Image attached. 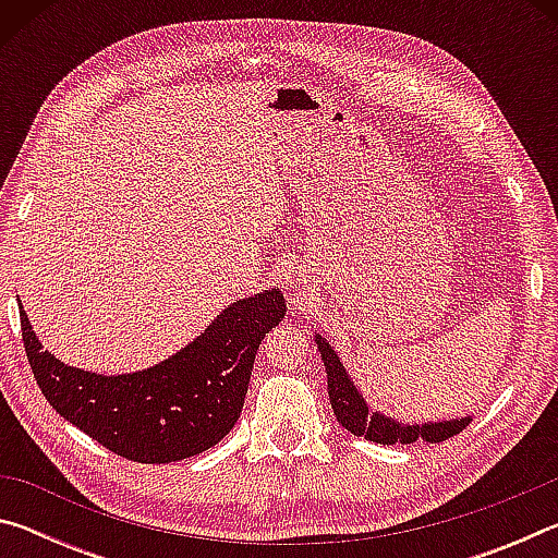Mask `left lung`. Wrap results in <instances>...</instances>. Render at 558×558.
<instances>
[{
    "label": "left lung",
    "instance_id": "1",
    "mask_svg": "<svg viewBox=\"0 0 558 558\" xmlns=\"http://www.w3.org/2000/svg\"><path fill=\"white\" fill-rule=\"evenodd\" d=\"M319 354H323L325 369H327V391L329 403L337 421L354 433V436H364L366 440L381 442V446H393V442H413L423 438L426 442H440L450 436H456L468 426L470 418L462 421H442V423H426V426H401L381 413H372L354 384L349 381L342 362H339L335 349L329 347L323 337H317Z\"/></svg>",
    "mask_w": 558,
    "mask_h": 558
}]
</instances>
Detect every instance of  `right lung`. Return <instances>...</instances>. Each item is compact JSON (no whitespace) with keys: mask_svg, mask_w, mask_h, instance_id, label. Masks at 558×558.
Segmentation results:
<instances>
[{"mask_svg":"<svg viewBox=\"0 0 558 558\" xmlns=\"http://www.w3.org/2000/svg\"><path fill=\"white\" fill-rule=\"evenodd\" d=\"M286 315L280 290L239 300L199 339L147 372L88 374L61 364L22 317L34 379L56 413L120 458L159 465L209 450L239 421L258 347Z\"/></svg>","mask_w":558,"mask_h":558,"instance_id":"right-lung-1","label":"right lung"}]
</instances>
